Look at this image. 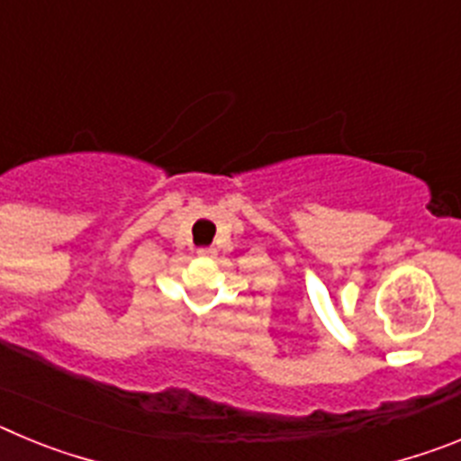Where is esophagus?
<instances>
[{"instance_id":"34e87169","label":"esophagus","mask_w":461,"mask_h":461,"mask_svg":"<svg viewBox=\"0 0 461 461\" xmlns=\"http://www.w3.org/2000/svg\"><path fill=\"white\" fill-rule=\"evenodd\" d=\"M198 254H201V256H214L217 251L212 249V247H203V249H198Z\"/></svg>"}]
</instances>
